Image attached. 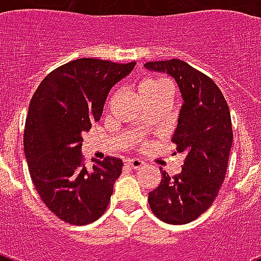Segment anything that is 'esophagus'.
Returning <instances> with one entry per match:
<instances>
[{
    "label": "esophagus",
    "instance_id": "obj_1",
    "mask_svg": "<svg viewBox=\"0 0 261 261\" xmlns=\"http://www.w3.org/2000/svg\"><path fill=\"white\" fill-rule=\"evenodd\" d=\"M126 164L130 168H133V169H139V168L145 165V163H143V161H141L139 159H128L126 161Z\"/></svg>",
    "mask_w": 261,
    "mask_h": 261
}]
</instances>
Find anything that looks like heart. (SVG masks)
I'll return each mask as SVG.
<instances>
[{
  "instance_id": "1",
  "label": "heart",
  "mask_w": 261,
  "mask_h": 261,
  "mask_svg": "<svg viewBox=\"0 0 261 261\" xmlns=\"http://www.w3.org/2000/svg\"><path fill=\"white\" fill-rule=\"evenodd\" d=\"M139 94L146 101L149 98L161 96V94H171V85L167 80L161 77H146L139 83Z\"/></svg>"
}]
</instances>
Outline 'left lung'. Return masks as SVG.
<instances>
[{
	"mask_svg": "<svg viewBox=\"0 0 261 261\" xmlns=\"http://www.w3.org/2000/svg\"><path fill=\"white\" fill-rule=\"evenodd\" d=\"M145 66L172 75L184 100L172 137L174 154L184 155V165L173 177L163 171L147 202L159 219L184 225L207 211L222 187L233 142L230 111L214 81L184 61H155Z\"/></svg>",
	"mask_w": 261,
	"mask_h": 261,
	"instance_id": "8db88e82",
	"label": "left lung"
}]
</instances>
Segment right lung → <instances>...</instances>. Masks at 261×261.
<instances>
[{
	"instance_id": "add662e5",
	"label": "right lung",
	"mask_w": 261,
	"mask_h": 261,
	"mask_svg": "<svg viewBox=\"0 0 261 261\" xmlns=\"http://www.w3.org/2000/svg\"><path fill=\"white\" fill-rule=\"evenodd\" d=\"M135 62L80 58L53 70L31 98L24 128V153L35 188L59 219L88 225L108 207L123 163L93 160L87 169L83 134L100 120L107 94Z\"/></svg>"
}]
</instances>
